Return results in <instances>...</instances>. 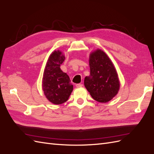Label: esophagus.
<instances>
[{"label":"esophagus","instance_id":"obj_1","mask_svg":"<svg viewBox=\"0 0 154 154\" xmlns=\"http://www.w3.org/2000/svg\"><path fill=\"white\" fill-rule=\"evenodd\" d=\"M76 88H82V86H83V84H76Z\"/></svg>","mask_w":154,"mask_h":154}]
</instances>
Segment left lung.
<instances>
[{
	"label": "left lung",
	"mask_w": 154,
	"mask_h": 154,
	"mask_svg": "<svg viewBox=\"0 0 154 154\" xmlns=\"http://www.w3.org/2000/svg\"><path fill=\"white\" fill-rule=\"evenodd\" d=\"M89 64L90 74L84 79L86 89L94 100L102 103L109 102L120 88L113 63L105 52L98 48L90 53Z\"/></svg>",
	"instance_id": "obj_1"
}]
</instances>
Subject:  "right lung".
Wrapping results in <instances>:
<instances>
[{"mask_svg": "<svg viewBox=\"0 0 154 154\" xmlns=\"http://www.w3.org/2000/svg\"><path fill=\"white\" fill-rule=\"evenodd\" d=\"M65 60L63 51L55 50L49 56L44 70L42 91L46 98L54 104L65 103L73 90L69 76L60 68Z\"/></svg>", "mask_w": 154, "mask_h": 154, "instance_id": "add662e5", "label": "right lung"}]
</instances>
